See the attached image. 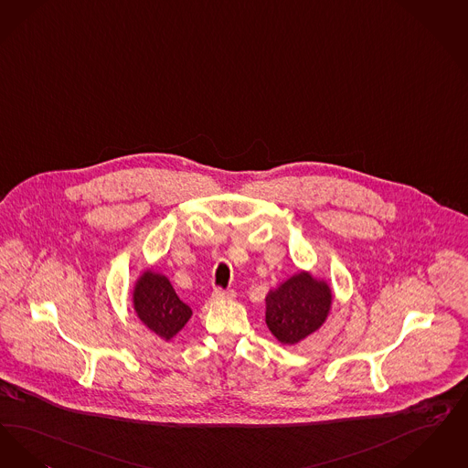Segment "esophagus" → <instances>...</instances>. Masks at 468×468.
<instances>
[{
  "instance_id": "1",
  "label": "esophagus",
  "mask_w": 468,
  "mask_h": 468,
  "mask_svg": "<svg viewBox=\"0 0 468 468\" xmlns=\"http://www.w3.org/2000/svg\"><path fill=\"white\" fill-rule=\"evenodd\" d=\"M234 295H236L234 290H224V288H215L211 293V297L215 301H230V299H234Z\"/></svg>"
}]
</instances>
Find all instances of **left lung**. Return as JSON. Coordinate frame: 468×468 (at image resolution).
I'll return each mask as SVG.
<instances>
[{
  "label": "left lung",
  "mask_w": 468,
  "mask_h": 468,
  "mask_svg": "<svg viewBox=\"0 0 468 468\" xmlns=\"http://www.w3.org/2000/svg\"><path fill=\"white\" fill-rule=\"evenodd\" d=\"M332 288L301 271L265 297V324L282 345H297L325 324Z\"/></svg>",
  "instance_id": "obj_1"
}]
</instances>
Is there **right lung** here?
Segmentation results:
<instances>
[{
	"label": "right lung",
	"instance_id": "1",
	"mask_svg": "<svg viewBox=\"0 0 468 468\" xmlns=\"http://www.w3.org/2000/svg\"><path fill=\"white\" fill-rule=\"evenodd\" d=\"M133 305L143 325L165 341L173 339L192 316V309L180 301L171 282L152 269L138 278Z\"/></svg>",
	"mask_w": 468,
	"mask_h": 468
}]
</instances>
